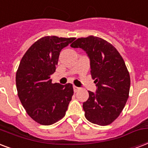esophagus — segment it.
Instances as JSON below:
<instances>
[{
    "mask_svg": "<svg viewBox=\"0 0 148 148\" xmlns=\"http://www.w3.org/2000/svg\"><path fill=\"white\" fill-rule=\"evenodd\" d=\"M73 88H74V92H78L79 91V89H80V88H78V87H76V86H73Z\"/></svg>",
    "mask_w": 148,
    "mask_h": 148,
    "instance_id": "34e87169",
    "label": "esophagus"
}]
</instances>
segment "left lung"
<instances>
[{"mask_svg": "<svg viewBox=\"0 0 148 148\" xmlns=\"http://www.w3.org/2000/svg\"><path fill=\"white\" fill-rule=\"evenodd\" d=\"M71 47L87 53L97 87L95 92L88 91V99L83 103L85 118L99 126L112 123L129 97L130 78L123 57L112 44L93 36L79 38Z\"/></svg>", "mask_w": 148, "mask_h": 148, "instance_id": "left-lung-1", "label": "left lung"}]
</instances>
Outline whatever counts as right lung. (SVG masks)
I'll use <instances>...</instances> for the list:
<instances>
[{
  "label": "right lung",
  "mask_w": 148,
  "mask_h": 148,
  "mask_svg": "<svg viewBox=\"0 0 148 148\" xmlns=\"http://www.w3.org/2000/svg\"><path fill=\"white\" fill-rule=\"evenodd\" d=\"M75 38L45 36L32 44L22 57L16 73L21 104L32 119L51 125L62 119L74 94L71 84L52 83L60 53Z\"/></svg>",
  "instance_id": "right-lung-1"
}]
</instances>
